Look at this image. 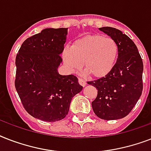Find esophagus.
I'll return each mask as SVG.
<instances>
[{"instance_id":"obj_1","label":"esophagus","mask_w":151,"mask_h":151,"mask_svg":"<svg viewBox=\"0 0 151 151\" xmlns=\"http://www.w3.org/2000/svg\"><path fill=\"white\" fill-rule=\"evenodd\" d=\"M78 82H79V84H80L81 86H83V87H85V85H86V81H85L84 79H82V78H79V79H78Z\"/></svg>"}]
</instances>
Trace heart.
Segmentation results:
<instances>
[{"instance_id":"obj_1","label":"heart","mask_w":151,"mask_h":151,"mask_svg":"<svg viewBox=\"0 0 151 151\" xmlns=\"http://www.w3.org/2000/svg\"><path fill=\"white\" fill-rule=\"evenodd\" d=\"M118 45L111 37L88 35L73 41L63 52V59L72 73L82 66L92 78H103L114 68L118 56Z\"/></svg>"}]
</instances>
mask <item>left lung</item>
Wrapping results in <instances>:
<instances>
[{
    "label": "left lung",
    "mask_w": 151,
    "mask_h": 151,
    "mask_svg": "<svg viewBox=\"0 0 151 151\" xmlns=\"http://www.w3.org/2000/svg\"><path fill=\"white\" fill-rule=\"evenodd\" d=\"M118 45V56L114 68L105 77L88 81L98 90L92 106L103 120L123 118L131 112L143 91V60L137 47L129 37L113 27L99 28Z\"/></svg>",
    "instance_id": "obj_1"
}]
</instances>
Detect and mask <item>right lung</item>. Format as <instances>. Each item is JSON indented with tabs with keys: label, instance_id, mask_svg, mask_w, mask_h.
<instances>
[{
	"label": "right lung",
	"instance_id": "1",
	"mask_svg": "<svg viewBox=\"0 0 151 151\" xmlns=\"http://www.w3.org/2000/svg\"><path fill=\"white\" fill-rule=\"evenodd\" d=\"M68 28H47L27 38L15 59V85L25 110L53 122L68 114L73 97L83 87L74 75L58 72Z\"/></svg>",
	"mask_w": 151,
	"mask_h": 151
}]
</instances>
